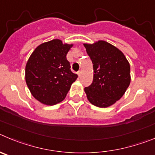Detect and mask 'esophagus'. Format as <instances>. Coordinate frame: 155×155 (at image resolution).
Listing matches in <instances>:
<instances>
[{"label": "esophagus", "instance_id": "34e87169", "mask_svg": "<svg viewBox=\"0 0 155 155\" xmlns=\"http://www.w3.org/2000/svg\"><path fill=\"white\" fill-rule=\"evenodd\" d=\"M78 76H79V77H81V76H82V71L79 70V72H78Z\"/></svg>", "mask_w": 155, "mask_h": 155}]
</instances>
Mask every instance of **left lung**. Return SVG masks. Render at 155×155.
Segmentation results:
<instances>
[{
	"instance_id": "left-lung-1",
	"label": "left lung",
	"mask_w": 155,
	"mask_h": 155,
	"mask_svg": "<svg viewBox=\"0 0 155 155\" xmlns=\"http://www.w3.org/2000/svg\"><path fill=\"white\" fill-rule=\"evenodd\" d=\"M84 46L93 64V83L85 87L86 97L97 107H110L123 97L129 86V62L122 51L107 41Z\"/></svg>"
}]
</instances>
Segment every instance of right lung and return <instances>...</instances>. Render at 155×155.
Instances as JSON below:
<instances>
[{
  "instance_id": "obj_1",
  "label": "right lung",
  "mask_w": 155,
  "mask_h": 155,
  "mask_svg": "<svg viewBox=\"0 0 155 155\" xmlns=\"http://www.w3.org/2000/svg\"><path fill=\"white\" fill-rule=\"evenodd\" d=\"M72 45L54 39L35 49L25 67V80L33 97L45 105H55L66 97L77 75L71 71L66 55Z\"/></svg>"
}]
</instances>
